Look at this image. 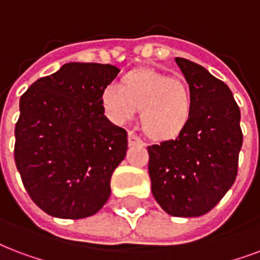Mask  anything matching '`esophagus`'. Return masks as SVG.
<instances>
[{"mask_svg": "<svg viewBox=\"0 0 260 260\" xmlns=\"http://www.w3.org/2000/svg\"><path fill=\"white\" fill-rule=\"evenodd\" d=\"M128 143H129V146H135V144H140V146H144L143 140L139 138L138 135L134 134V132H129V134H128Z\"/></svg>", "mask_w": 260, "mask_h": 260, "instance_id": "1", "label": "esophagus"}]
</instances>
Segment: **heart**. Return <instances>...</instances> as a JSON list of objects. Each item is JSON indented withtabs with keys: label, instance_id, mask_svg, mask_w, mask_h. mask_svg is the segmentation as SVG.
Instances as JSON below:
<instances>
[{
	"label": "heart",
	"instance_id": "obj_1",
	"mask_svg": "<svg viewBox=\"0 0 260 260\" xmlns=\"http://www.w3.org/2000/svg\"><path fill=\"white\" fill-rule=\"evenodd\" d=\"M101 101L116 124L131 120L140 109L144 131L155 139L176 138L188 125L192 113V92L187 82L148 68L131 72L125 84H106Z\"/></svg>",
	"mask_w": 260,
	"mask_h": 260
}]
</instances>
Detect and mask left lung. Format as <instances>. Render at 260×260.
I'll use <instances>...</instances> for the list:
<instances>
[{"label": "left lung", "mask_w": 260, "mask_h": 260, "mask_svg": "<svg viewBox=\"0 0 260 260\" xmlns=\"http://www.w3.org/2000/svg\"><path fill=\"white\" fill-rule=\"evenodd\" d=\"M192 92L188 125L147 147L151 192L173 217L209 213L233 185L243 144L240 109L229 87L206 68L176 58Z\"/></svg>", "instance_id": "8db88e82"}]
</instances>
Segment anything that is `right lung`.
I'll list each match as a JSON object with an SVG mask.
<instances>
[{
    "label": "right lung",
    "instance_id": "right-lung-1",
    "mask_svg": "<svg viewBox=\"0 0 260 260\" xmlns=\"http://www.w3.org/2000/svg\"><path fill=\"white\" fill-rule=\"evenodd\" d=\"M114 65L68 62L20 98L15 162L34 203L51 217L94 215L110 196L128 135L105 116L102 91Z\"/></svg>",
    "mask_w": 260,
    "mask_h": 260
}]
</instances>
